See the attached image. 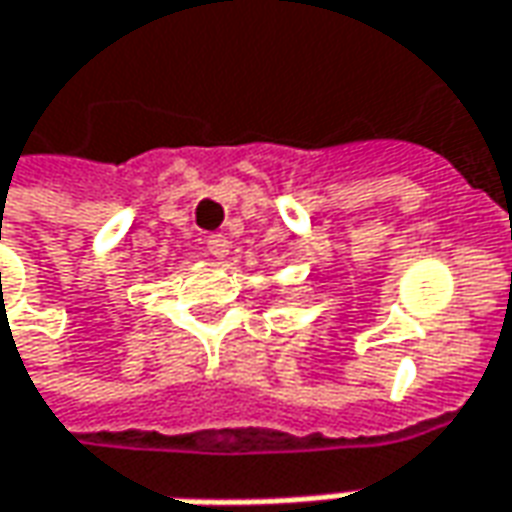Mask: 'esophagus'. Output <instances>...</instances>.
I'll return each instance as SVG.
<instances>
[{
    "mask_svg": "<svg viewBox=\"0 0 512 512\" xmlns=\"http://www.w3.org/2000/svg\"><path fill=\"white\" fill-rule=\"evenodd\" d=\"M205 250H208L214 259H225V256H228V250H231V242H228V236L214 233V236H208V239H205Z\"/></svg>",
    "mask_w": 512,
    "mask_h": 512,
    "instance_id": "34e87169",
    "label": "esophagus"
}]
</instances>
